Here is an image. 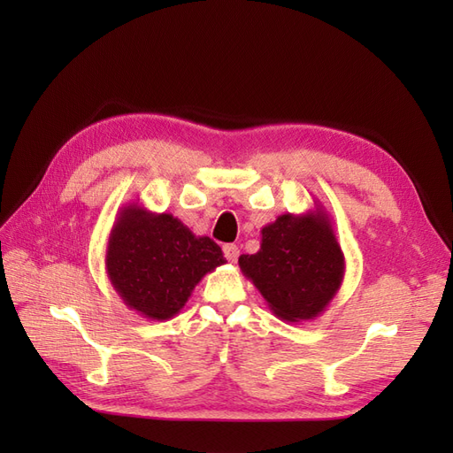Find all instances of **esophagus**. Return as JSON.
<instances>
[{"instance_id":"esophagus-1","label":"esophagus","mask_w":453,"mask_h":453,"mask_svg":"<svg viewBox=\"0 0 453 453\" xmlns=\"http://www.w3.org/2000/svg\"><path fill=\"white\" fill-rule=\"evenodd\" d=\"M223 251H225V257L230 260V263H236V258H238V255H240L238 245L226 243V245H223Z\"/></svg>"}]
</instances>
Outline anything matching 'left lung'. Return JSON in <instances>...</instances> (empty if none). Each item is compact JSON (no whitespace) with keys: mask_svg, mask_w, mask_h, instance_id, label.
Segmentation results:
<instances>
[{"mask_svg":"<svg viewBox=\"0 0 453 453\" xmlns=\"http://www.w3.org/2000/svg\"><path fill=\"white\" fill-rule=\"evenodd\" d=\"M260 250L238 258L240 270L276 318L300 323L321 315L340 291L346 258L323 205L283 213L260 230Z\"/></svg>","mask_w":453,"mask_h":453,"instance_id":"8db88e82","label":"left lung"}]
</instances>
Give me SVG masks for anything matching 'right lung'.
<instances>
[{
  "label": "right lung",
  "instance_id": "1",
  "mask_svg": "<svg viewBox=\"0 0 453 453\" xmlns=\"http://www.w3.org/2000/svg\"><path fill=\"white\" fill-rule=\"evenodd\" d=\"M226 260L208 236H196L172 213L125 205L109 232L105 272L130 310L150 321L180 313L205 273Z\"/></svg>",
  "mask_w": 453,
  "mask_h": 453
}]
</instances>
